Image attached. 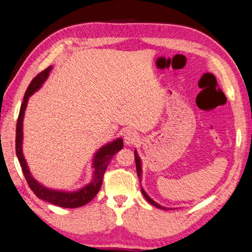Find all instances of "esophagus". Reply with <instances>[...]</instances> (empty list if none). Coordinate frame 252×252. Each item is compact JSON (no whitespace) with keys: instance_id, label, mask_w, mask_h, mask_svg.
Masks as SVG:
<instances>
[{"instance_id":"obj_1","label":"esophagus","mask_w":252,"mask_h":252,"mask_svg":"<svg viewBox=\"0 0 252 252\" xmlns=\"http://www.w3.org/2000/svg\"><path fill=\"white\" fill-rule=\"evenodd\" d=\"M124 140L127 145H134L138 140V134L134 130L126 131L125 135H124Z\"/></svg>"}]
</instances>
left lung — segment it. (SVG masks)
Returning a JSON list of instances; mask_svg holds the SVG:
<instances>
[{
	"mask_svg": "<svg viewBox=\"0 0 252 252\" xmlns=\"http://www.w3.org/2000/svg\"><path fill=\"white\" fill-rule=\"evenodd\" d=\"M135 161H136V170H137V176H138V178H139V183H140V180H142V161H140V158H139V156H138V154H137V152L135 151ZM142 192H143V195H144V197L146 198L147 199V201L149 202V204L151 205H154L155 207H157V208H159V209H167L166 207H162V206H160V205H158L157 202H155L154 201L151 197H149L146 192H145V190L144 189L142 188Z\"/></svg>",
	"mask_w": 252,
	"mask_h": 252,
	"instance_id": "left-lung-1",
	"label": "left lung"
}]
</instances>
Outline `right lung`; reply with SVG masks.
<instances>
[{
  "label": "right lung",
  "instance_id": "obj_1",
  "mask_svg": "<svg viewBox=\"0 0 252 252\" xmlns=\"http://www.w3.org/2000/svg\"><path fill=\"white\" fill-rule=\"evenodd\" d=\"M52 69V66L47 67L37 74L32 82L30 83L28 90L25 92L23 103L21 105L19 118H17L16 124V137H15V149H16V156L19 158V161L22 167V171H23L24 177L28 182L30 188L32 191L36 195L38 198L45 200L50 204L56 205L59 207H63V208H78L90 202L93 198H94L97 192L99 191L103 184L104 174L107 167L109 165L110 160H112L113 156L115 154L118 153L124 146L123 139L118 138L114 142L109 143L105 146L101 147L98 152L95 154L94 160H93V168H94V176H93L92 182L86 185L85 187L76 191H60L54 190V189H50L44 187L43 185L39 184L33 178L31 175L29 166L26 164V160L23 156V152H22V142H23V118H24V112L26 109V105H28L29 97L36 92L42 84L46 81V78L50 75Z\"/></svg>",
  "mask_w": 252,
  "mask_h": 252
}]
</instances>
